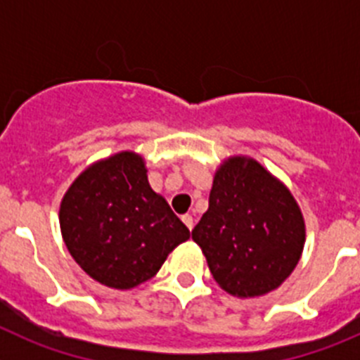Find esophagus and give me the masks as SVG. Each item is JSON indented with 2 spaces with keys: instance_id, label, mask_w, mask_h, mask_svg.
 Listing matches in <instances>:
<instances>
[{
  "instance_id": "34e87169",
  "label": "esophagus",
  "mask_w": 360,
  "mask_h": 360,
  "mask_svg": "<svg viewBox=\"0 0 360 360\" xmlns=\"http://www.w3.org/2000/svg\"><path fill=\"white\" fill-rule=\"evenodd\" d=\"M182 221L186 224V227L189 229V231H193V227H195V218L191 214H184L182 216Z\"/></svg>"
}]
</instances>
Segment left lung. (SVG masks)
<instances>
[{
	"label": "left lung",
	"instance_id": "obj_1",
	"mask_svg": "<svg viewBox=\"0 0 360 360\" xmlns=\"http://www.w3.org/2000/svg\"><path fill=\"white\" fill-rule=\"evenodd\" d=\"M193 240L219 287L245 299L276 290L294 272L307 229L290 189L257 160L238 155L216 169Z\"/></svg>",
	"mask_w": 360,
	"mask_h": 360
}]
</instances>
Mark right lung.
Returning <instances> with one entry per match:
<instances>
[{"mask_svg":"<svg viewBox=\"0 0 360 360\" xmlns=\"http://www.w3.org/2000/svg\"><path fill=\"white\" fill-rule=\"evenodd\" d=\"M59 225L75 263L117 290L151 279L191 236L164 196L151 189L144 157L135 151L88 165L63 196Z\"/></svg>","mask_w":360,"mask_h":360,"instance_id":"add662e5","label":"right lung"}]
</instances>
